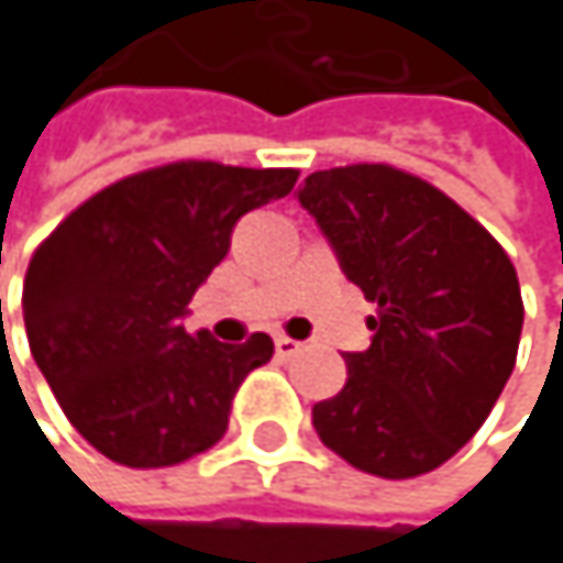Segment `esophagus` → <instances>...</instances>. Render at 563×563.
I'll list each match as a JSON object with an SVG mask.
<instances>
[{
  "label": "esophagus",
  "instance_id": "esophagus-1",
  "mask_svg": "<svg viewBox=\"0 0 563 563\" xmlns=\"http://www.w3.org/2000/svg\"><path fill=\"white\" fill-rule=\"evenodd\" d=\"M302 352V342H296V339H289V335H277V355L280 358H292V355H299Z\"/></svg>",
  "mask_w": 563,
  "mask_h": 563
}]
</instances>
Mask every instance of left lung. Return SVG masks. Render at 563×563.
<instances>
[{"instance_id": "obj_1", "label": "left lung", "mask_w": 563, "mask_h": 563, "mask_svg": "<svg viewBox=\"0 0 563 563\" xmlns=\"http://www.w3.org/2000/svg\"><path fill=\"white\" fill-rule=\"evenodd\" d=\"M299 205L378 306L345 388L312 407L319 440L382 479L443 466L515 368L525 306L508 254L450 195L385 163L312 172Z\"/></svg>"}]
</instances>
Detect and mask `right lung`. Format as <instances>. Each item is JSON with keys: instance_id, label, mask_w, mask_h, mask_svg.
Masks as SVG:
<instances>
[{"instance_id": "obj_1", "label": "right lung", "mask_w": 563, "mask_h": 563, "mask_svg": "<svg viewBox=\"0 0 563 563\" xmlns=\"http://www.w3.org/2000/svg\"><path fill=\"white\" fill-rule=\"evenodd\" d=\"M296 178L181 159L100 188L38 244L22 286L29 345L97 453L163 470L224 437L234 394L274 358V339L224 345L188 335L181 316L238 218L289 195Z\"/></svg>"}]
</instances>
